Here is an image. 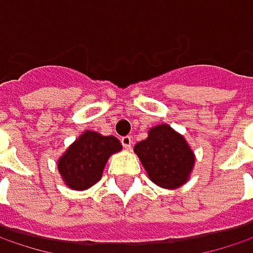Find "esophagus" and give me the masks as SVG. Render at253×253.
<instances>
[{"mask_svg": "<svg viewBox=\"0 0 253 253\" xmlns=\"http://www.w3.org/2000/svg\"><path fill=\"white\" fill-rule=\"evenodd\" d=\"M121 142H122L124 148L129 150L131 145H132V138H131V136H122V138H121Z\"/></svg>", "mask_w": 253, "mask_h": 253, "instance_id": "esophagus-1", "label": "esophagus"}]
</instances>
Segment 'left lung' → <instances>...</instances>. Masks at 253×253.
<instances>
[{"label": "left lung", "instance_id": "8db88e82", "mask_svg": "<svg viewBox=\"0 0 253 253\" xmlns=\"http://www.w3.org/2000/svg\"><path fill=\"white\" fill-rule=\"evenodd\" d=\"M134 153L154 184L169 190L186 184L196 163L186 138L169 124L150 128L148 136L135 144Z\"/></svg>", "mask_w": 253, "mask_h": 253}]
</instances>
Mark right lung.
<instances>
[{
    "label": "right lung",
    "mask_w": 253,
    "mask_h": 253,
    "mask_svg": "<svg viewBox=\"0 0 253 253\" xmlns=\"http://www.w3.org/2000/svg\"><path fill=\"white\" fill-rule=\"evenodd\" d=\"M121 150L117 136L84 131L57 160V170L69 189L87 190L102 178L109 157Z\"/></svg>",
    "instance_id": "add662e5"
}]
</instances>
